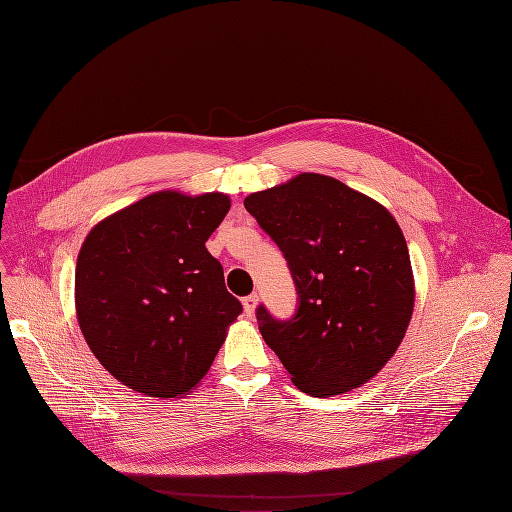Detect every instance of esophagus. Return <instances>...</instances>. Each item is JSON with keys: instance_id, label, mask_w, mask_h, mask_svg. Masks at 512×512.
<instances>
[{"instance_id": "obj_1", "label": "esophagus", "mask_w": 512, "mask_h": 512, "mask_svg": "<svg viewBox=\"0 0 512 512\" xmlns=\"http://www.w3.org/2000/svg\"><path fill=\"white\" fill-rule=\"evenodd\" d=\"M257 303H259V299H257V294H249V297H245V299H242V305H245V313H247L249 317H253V315H255Z\"/></svg>"}]
</instances>
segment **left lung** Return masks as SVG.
Listing matches in <instances>:
<instances>
[{
	"label": "left lung",
	"mask_w": 512,
	"mask_h": 512,
	"mask_svg": "<svg viewBox=\"0 0 512 512\" xmlns=\"http://www.w3.org/2000/svg\"><path fill=\"white\" fill-rule=\"evenodd\" d=\"M280 247L299 309L257 324L292 384L334 396L369 382L396 353L415 305L407 240L392 213L324 174H299L245 199Z\"/></svg>",
	"instance_id": "obj_1"
}]
</instances>
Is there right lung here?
Instances as JSON below:
<instances>
[{"label":"right lung","mask_w":512,"mask_h":512,"mask_svg":"<svg viewBox=\"0 0 512 512\" xmlns=\"http://www.w3.org/2000/svg\"><path fill=\"white\" fill-rule=\"evenodd\" d=\"M228 195L159 191L101 220L76 259L80 332L118 382L155 398L197 388L242 305L205 242Z\"/></svg>","instance_id":"1"}]
</instances>
